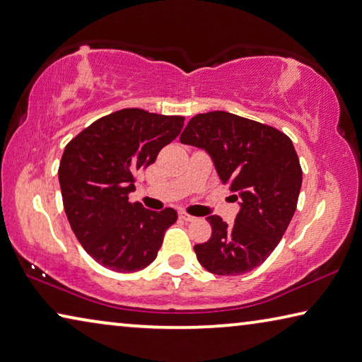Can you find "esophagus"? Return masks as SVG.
<instances>
[{"mask_svg": "<svg viewBox=\"0 0 362 362\" xmlns=\"http://www.w3.org/2000/svg\"><path fill=\"white\" fill-rule=\"evenodd\" d=\"M179 217H180L182 221H185V222H193V221H197V217L192 216V214H188V212H185V211H180V212H179Z\"/></svg>", "mask_w": 362, "mask_h": 362, "instance_id": "obj_1", "label": "esophagus"}]
</instances>
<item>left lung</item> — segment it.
Masks as SVG:
<instances>
[{"mask_svg": "<svg viewBox=\"0 0 362 362\" xmlns=\"http://www.w3.org/2000/svg\"><path fill=\"white\" fill-rule=\"evenodd\" d=\"M180 141L208 153L222 183H230L240 199L233 223L206 217L212 233L194 245L199 264L217 275L253 271L275 250L296 211L303 172L293 143L271 125L226 111L197 114Z\"/></svg>", "mask_w": 362, "mask_h": 362, "instance_id": "obj_1", "label": "left lung"}]
</instances>
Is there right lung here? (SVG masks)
Here are the masks:
<instances>
[{
  "label": "right lung",
  "mask_w": 362,
  "mask_h": 362,
  "mask_svg": "<svg viewBox=\"0 0 362 362\" xmlns=\"http://www.w3.org/2000/svg\"><path fill=\"white\" fill-rule=\"evenodd\" d=\"M182 116L139 107L95 120L67 143L59 164L62 203L72 232L93 259L111 271H141L156 259L164 232L177 221L172 208L130 203L135 174L177 139Z\"/></svg>",
  "instance_id": "add662e5"
}]
</instances>
